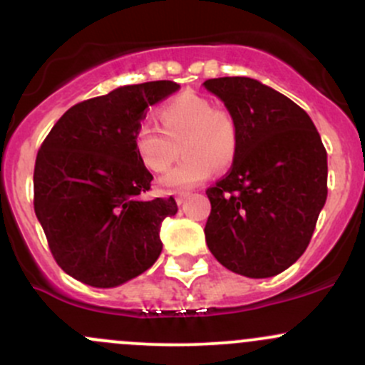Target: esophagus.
Masks as SVG:
<instances>
[{
  "label": "esophagus",
  "mask_w": 365,
  "mask_h": 365,
  "mask_svg": "<svg viewBox=\"0 0 365 365\" xmlns=\"http://www.w3.org/2000/svg\"><path fill=\"white\" fill-rule=\"evenodd\" d=\"M190 197H191V193H179L178 198H175V202H178L179 205H182V203L186 202V200L190 198Z\"/></svg>",
  "instance_id": "esophagus-1"
}]
</instances>
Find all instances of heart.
I'll use <instances>...</instances> for the list:
<instances>
[{
    "label": "heart",
    "instance_id": "heart-1",
    "mask_svg": "<svg viewBox=\"0 0 365 365\" xmlns=\"http://www.w3.org/2000/svg\"><path fill=\"white\" fill-rule=\"evenodd\" d=\"M162 130L140 125L134 146L140 162L153 172H165L178 160L179 148L184 160L160 179L167 191L187 190L212 175L214 168L233 162L238 150V128L226 109L195 93H184L158 109Z\"/></svg>",
    "mask_w": 365,
    "mask_h": 365
}]
</instances>
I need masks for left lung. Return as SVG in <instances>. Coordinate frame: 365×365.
I'll list each match as a JSON object with an SVG mask.
<instances>
[{"mask_svg": "<svg viewBox=\"0 0 365 365\" xmlns=\"http://www.w3.org/2000/svg\"><path fill=\"white\" fill-rule=\"evenodd\" d=\"M203 87L238 128L230 174L207 190L205 242L230 272L275 277L303 256L327 200V153L307 111L261 81L214 78Z\"/></svg>", "mask_w": 365, "mask_h": 365, "instance_id": "8db88e82", "label": "left lung"}]
</instances>
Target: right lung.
Instances as JSON below:
<instances>
[{
	"instance_id": "1",
	"label": "right lung",
	"mask_w": 365,
	"mask_h": 365,
	"mask_svg": "<svg viewBox=\"0 0 365 365\" xmlns=\"http://www.w3.org/2000/svg\"><path fill=\"white\" fill-rule=\"evenodd\" d=\"M181 88L160 80L123 85L73 106L53 125L34 165V212L57 264L99 289L150 269L162 252L174 198L144 200L153 175L134 135L146 109Z\"/></svg>"
}]
</instances>
